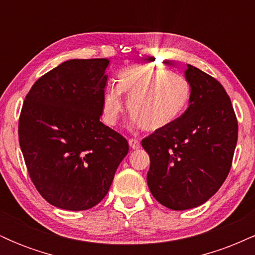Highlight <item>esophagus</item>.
I'll use <instances>...</instances> for the list:
<instances>
[{
  "instance_id": "1",
  "label": "esophagus",
  "mask_w": 255,
  "mask_h": 255,
  "mask_svg": "<svg viewBox=\"0 0 255 255\" xmlns=\"http://www.w3.org/2000/svg\"><path fill=\"white\" fill-rule=\"evenodd\" d=\"M128 142H129V146L133 148V150H137V148H140V146H141L139 140L134 139V137H130V139L128 140Z\"/></svg>"
}]
</instances>
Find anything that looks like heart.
<instances>
[{
	"mask_svg": "<svg viewBox=\"0 0 255 255\" xmlns=\"http://www.w3.org/2000/svg\"><path fill=\"white\" fill-rule=\"evenodd\" d=\"M128 97L130 118L141 129L160 130L174 124L186 110L191 85L180 73L153 66H130L119 75L118 87H110L103 101V118L114 126L124 113Z\"/></svg>",
	"mask_w": 255,
	"mask_h": 255,
	"instance_id": "heart-1",
	"label": "heart"
}]
</instances>
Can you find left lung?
Returning a JSON list of instances; mask_svg holds the SVG:
<instances>
[{
	"mask_svg": "<svg viewBox=\"0 0 255 255\" xmlns=\"http://www.w3.org/2000/svg\"><path fill=\"white\" fill-rule=\"evenodd\" d=\"M189 105L174 124L141 140L150 156L148 188L176 211L204 204L221 188L233 164L239 125L222 84L187 64Z\"/></svg>",
	"mask_w": 255,
	"mask_h": 255,
	"instance_id": "8db88e82",
	"label": "left lung"
}]
</instances>
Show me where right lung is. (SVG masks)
I'll list each match as a JSON object with an SVG mask.
<instances>
[{"label":"right lung","mask_w":255,"mask_h":255,"mask_svg":"<svg viewBox=\"0 0 255 255\" xmlns=\"http://www.w3.org/2000/svg\"><path fill=\"white\" fill-rule=\"evenodd\" d=\"M109 60H69L26 95L19 142L31 181L48 203L83 211L103 200L128 153L125 136L99 121Z\"/></svg>","instance_id":"right-lung-1"}]
</instances>
